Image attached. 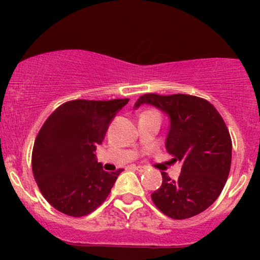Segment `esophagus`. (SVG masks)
<instances>
[{
    "label": "esophagus",
    "instance_id": "1",
    "mask_svg": "<svg viewBox=\"0 0 260 260\" xmlns=\"http://www.w3.org/2000/svg\"><path fill=\"white\" fill-rule=\"evenodd\" d=\"M133 170H136V171L138 172H144L145 171V168H143V166H132Z\"/></svg>",
    "mask_w": 260,
    "mask_h": 260
}]
</instances>
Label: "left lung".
<instances>
[{"mask_svg": "<svg viewBox=\"0 0 260 260\" xmlns=\"http://www.w3.org/2000/svg\"><path fill=\"white\" fill-rule=\"evenodd\" d=\"M156 107L169 117L165 147L182 164L178 180L166 172L151 194L154 204L176 220L198 215L216 201L231 168L232 143L216 109L201 98L186 94H145L134 104Z\"/></svg>", "mask_w": 260, "mask_h": 260, "instance_id": "1", "label": "left lung"}]
</instances>
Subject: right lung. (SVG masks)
<instances>
[{
	"instance_id": "obj_1",
	"label": "right lung",
	"mask_w": 260,
	"mask_h": 260,
	"mask_svg": "<svg viewBox=\"0 0 260 260\" xmlns=\"http://www.w3.org/2000/svg\"><path fill=\"white\" fill-rule=\"evenodd\" d=\"M128 101H68L41 127L32 148V174L45 199L58 211L88 215L110 194L123 170L104 171L94 151Z\"/></svg>"
}]
</instances>
